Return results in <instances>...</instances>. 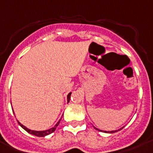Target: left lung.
Wrapping results in <instances>:
<instances>
[{
	"mask_svg": "<svg viewBox=\"0 0 153 153\" xmlns=\"http://www.w3.org/2000/svg\"><path fill=\"white\" fill-rule=\"evenodd\" d=\"M94 128H95V127H94ZM122 128H123V127H122ZM122 128L119 129V130H116V131H109V133H115V132L118 131H120V130H121ZM95 129H96V130H99V129H97V128H95ZM105 132H106V131H105Z\"/></svg>",
	"mask_w": 153,
	"mask_h": 153,
	"instance_id": "obj_1",
	"label": "left lung"
}]
</instances>
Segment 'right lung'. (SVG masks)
Masks as SVG:
<instances>
[{"label": "right lung", "instance_id": "1", "mask_svg": "<svg viewBox=\"0 0 153 153\" xmlns=\"http://www.w3.org/2000/svg\"><path fill=\"white\" fill-rule=\"evenodd\" d=\"M70 95H71V93H69L68 94V102L69 101V100H70ZM59 122H60V120H59V122L57 123V124L55 125L54 127H53V128L49 129V130H46V131H32V130H29L28 128H27L26 126H24L23 125H22L20 123L19 121H18V124L22 127V128L24 129L26 131H27L28 133L32 134V135H34V136H36V137H45V136H48V135H49V134L53 133V131H54L56 128H57V126H59Z\"/></svg>", "mask_w": 153, "mask_h": 153}]
</instances>
